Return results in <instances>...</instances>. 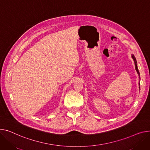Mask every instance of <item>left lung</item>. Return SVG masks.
Instances as JSON below:
<instances>
[{
    "label": "left lung",
    "instance_id": "obj_1",
    "mask_svg": "<svg viewBox=\"0 0 150 150\" xmlns=\"http://www.w3.org/2000/svg\"><path fill=\"white\" fill-rule=\"evenodd\" d=\"M132 58H133V60L134 62V64H135V67H136V71L137 72V74L139 75V76H140V74H139V72L138 71V68H137V62H136V58L134 57V56L133 55H132ZM139 85L140 86V83H139ZM139 88H140V87H139Z\"/></svg>",
    "mask_w": 150,
    "mask_h": 150
}]
</instances>
